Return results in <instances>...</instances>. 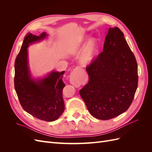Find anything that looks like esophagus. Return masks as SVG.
Returning a JSON list of instances; mask_svg holds the SVG:
<instances>
[{
	"instance_id": "34e87169",
	"label": "esophagus",
	"mask_w": 152,
	"mask_h": 152,
	"mask_svg": "<svg viewBox=\"0 0 152 152\" xmlns=\"http://www.w3.org/2000/svg\"><path fill=\"white\" fill-rule=\"evenodd\" d=\"M84 81V77L82 72L77 68H75L70 73V82L75 87L80 86Z\"/></svg>"
}]
</instances>
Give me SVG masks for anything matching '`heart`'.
Masks as SVG:
<instances>
[{"instance_id": "b5f03b06", "label": "heart", "mask_w": 152, "mask_h": 152, "mask_svg": "<svg viewBox=\"0 0 152 152\" xmlns=\"http://www.w3.org/2000/svg\"><path fill=\"white\" fill-rule=\"evenodd\" d=\"M87 36H83L76 40L73 43V47L76 48L83 44L87 39ZM98 51V44L96 39H91L89 40L82 49L80 55V61L83 65H89L93 62Z\"/></svg>"}]
</instances>
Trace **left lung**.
I'll list each match as a JSON object with an SVG mask.
<instances>
[{
  "instance_id": "left-lung-1",
  "label": "left lung",
  "mask_w": 152,
  "mask_h": 152,
  "mask_svg": "<svg viewBox=\"0 0 152 152\" xmlns=\"http://www.w3.org/2000/svg\"><path fill=\"white\" fill-rule=\"evenodd\" d=\"M123 32L110 28L103 50L86 67L88 84L79 93L94 117L108 120L130 107L137 87V65Z\"/></svg>"
}]
</instances>
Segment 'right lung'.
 <instances>
[{
  "instance_id": "right-lung-1",
  "label": "right lung",
  "mask_w": 152,
  "mask_h": 152,
  "mask_svg": "<svg viewBox=\"0 0 152 152\" xmlns=\"http://www.w3.org/2000/svg\"><path fill=\"white\" fill-rule=\"evenodd\" d=\"M30 33L25 35L15 63V88L22 108L40 120L53 122L57 120L65 110L63 89L65 84L62 77L65 71L51 72L44 79L35 80L30 75L28 63V48L32 43L47 37Z\"/></svg>"
}]
</instances>
